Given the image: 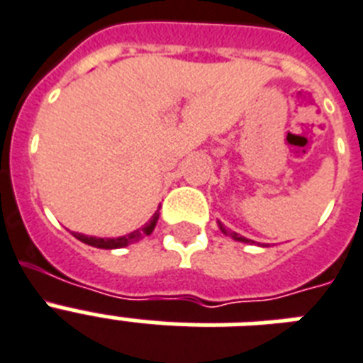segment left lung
I'll list each match as a JSON object with an SVG mask.
<instances>
[{
  "label": "left lung",
  "mask_w": 363,
  "mask_h": 363,
  "mask_svg": "<svg viewBox=\"0 0 363 363\" xmlns=\"http://www.w3.org/2000/svg\"><path fill=\"white\" fill-rule=\"evenodd\" d=\"M218 228L222 229V233L223 235H228V237H231L233 240H238V242H244V244H248V242H252V240H250V238H246V237H242V235H238V233H235V231H229V229H225L222 225V223L218 222Z\"/></svg>",
  "instance_id": "8db88e82"
}]
</instances>
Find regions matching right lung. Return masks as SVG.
<instances>
[{
  "label": "right lung",
  "instance_id": "add662e5",
  "mask_svg": "<svg viewBox=\"0 0 363 363\" xmlns=\"http://www.w3.org/2000/svg\"><path fill=\"white\" fill-rule=\"evenodd\" d=\"M158 216H160V212L156 211L152 214V218L149 222L143 225L141 229H135V231L128 233L125 237H117V238H99V237H89V235H84V233H72L78 240H82L84 244H89L93 248H102V250H117V248H125L128 244L138 242L143 237H149L156 228V222H158Z\"/></svg>",
  "mask_w": 363,
  "mask_h": 363
}]
</instances>
